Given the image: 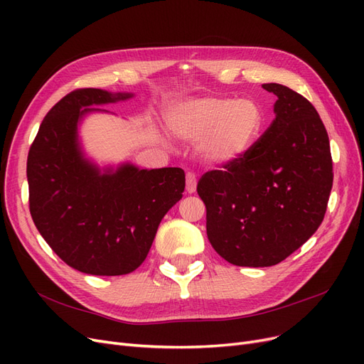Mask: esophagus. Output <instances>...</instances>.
Listing matches in <instances>:
<instances>
[{"mask_svg":"<svg viewBox=\"0 0 364 364\" xmlns=\"http://www.w3.org/2000/svg\"><path fill=\"white\" fill-rule=\"evenodd\" d=\"M196 186H197L196 174H194V173H186V181H185V188H186V193L193 194V193L196 191Z\"/></svg>","mask_w":364,"mask_h":364,"instance_id":"obj_1","label":"esophagus"}]
</instances>
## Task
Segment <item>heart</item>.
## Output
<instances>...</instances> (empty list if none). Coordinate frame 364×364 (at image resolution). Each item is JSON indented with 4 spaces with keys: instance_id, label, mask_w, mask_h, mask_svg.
<instances>
[{
    "instance_id": "b5f03b06",
    "label": "heart",
    "mask_w": 364,
    "mask_h": 364,
    "mask_svg": "<svg viewBox=\"0 0 364 364\" xmlns=\"http://www.w3.org/2000/svg\"><path fill=\"white\" fill-rule=\"evenodd\" d=\"M168 126L185 141H199L200 155L215 164L240 158L252 146L262 126L259 106L247 98L196 97L174 105Z\"/></svg>"
}]
</instances>
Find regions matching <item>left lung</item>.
I'll use <instances>...</instances> for the list:
<instances>
[{"mask_svg":"<svg viewBox=\"0 0 364 364\" xmlns=\"http://www.w3.org/2000/svg\"><path fill=\"white\" fill-rule=\"evenodd\" d=\"M274 119L240 158L206 171L197 194L214 250L241 267L274 266L321 226L333 188L326 129L314 106L279 83Z\"/></svg>","mask_w":364,"mask_h":364,"instance_id":"1","label":"left lung"}]
</instances>
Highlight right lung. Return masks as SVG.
Segmentation results:
<instances>
[{
    "label": "right lung",
    "instance_id": "right-lung-1",
    "mask_svg": "<svg viewBox=\"0 0 364 364\" xmlns=\"http://www.w3.org/2000/svg\"><path fill=\"white\" fill-rule=\"evenodd\" d=\"M129 97L95 87L67 94L42 119L27 158L28 206L41 235L70 267L97 277L136 270L162 217L185 190L178 167L123 165L102 174L83 159L77 123L86 112L102 111L87 106Z\"/></svg>",
    "mask_w": 364,
    "mask_h": 364
}]
</instances>
